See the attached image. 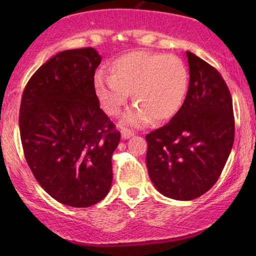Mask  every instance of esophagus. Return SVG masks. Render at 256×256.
<instances>
[{
  "instance_id": "obj_1",
  "label": "esophagus",
  "mask_w": 256,
  "mask_h": 256,
  "mask_svg": "<svg viewBox=\"0 0 256 256\" xmlns=\"http://www.w3.org/2000/svg\"><path fill=\"white\" fill-rule=\"evenodd\" d=\"M132 135H134V132L128 130V129H122V130H121V136H122V138H124V140L130 138Z\"/></svg>"
}]
</instances>
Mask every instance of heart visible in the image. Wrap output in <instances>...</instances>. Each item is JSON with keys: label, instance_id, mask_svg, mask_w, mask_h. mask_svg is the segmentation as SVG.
<instances>
[{"label": "heart", "instance_id": "heart-1", "mask_svg": "<svg viewBox=\"0 0 256 256\" xmlns=\"http://www.w3.org/2000/svg\"><path fill=\"white\" fill-rule=\"evenodd\" d=\"M110 78L98 73L93 87L98 102L110 116H118L129 93L134 104L122 116L124 127L140 128L152 120L166 122L183 107L188 88V72L172 54L135 51L115 59Z\"/></svg>", "mask_w": 256, "mask_h": 256}]
</instances>
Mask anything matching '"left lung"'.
I'll use <instances>...</instances> for the list:
<instances>
[{
    "instance_id": "8db88e82",
    "label": "left lung",
    "mask_w": 256,
    "mask_h": 256,
    "mask_svg": "<svg viewBox=\"0 0 256 256\" xmlns=\"http://www.w3.org/2000/svg\"><path fill=\"white\" fill-rule=\"evenodd\" d=\"M190 82L184 104L162 128L146 136V168L166 197L192 200L222 174L234 142L233 104L216 70L186 51Z\"/></svg>"
}]
</instances>
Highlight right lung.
<instances>
[{"mask_svg": "<svg viewBox=\"0 0 256 256\" xmlns=\"http://www.w3.org/2000/svg\"><path fill=\"white\" fill-rule=\"evenodd\" d=\"M101 56L93 48L59 52L28 82L20 108L24 156L52 198L88 208L106 197L120 132L94 94Z\"/></svg>", "mask_w": 256, "mask_h": 256, "instance_id": "right-lung-1", "label": "right lung"}]
</instances>
